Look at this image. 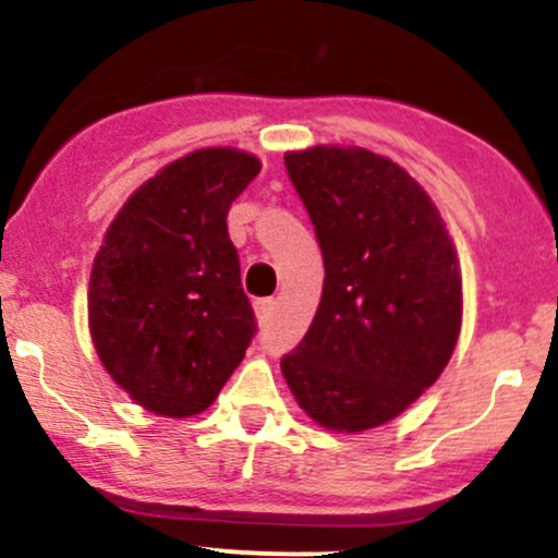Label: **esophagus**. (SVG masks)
<instances>
[{"label":"esophagus","mask_w":558,"mask_h":558,"mask_svg":"<svg viewBox=\"0 0 558 558\" xmlns=\"http://www.w3.org/2000/svg\"><path fill=\"white\" fill-rule=\"evenodd\" d=\"M274 308H277V300H274V298L255 300V313H258V322H260V324H266L268 318L274 316Z\"/></svg>","instance_id":"1"}]
</instances>
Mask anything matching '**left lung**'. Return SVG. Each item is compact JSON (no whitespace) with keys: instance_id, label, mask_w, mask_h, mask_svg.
Segmentation results:
<instances>
[{"instance_id":"8db88e82","label":"left lung","mask_w":558,"mask_h":558,"mask_svg":"<svg viewBox=\"0 0 558 558\" xmlns=\"http://www.w3.org/2000/svg\"><path fill=\"white\" fill-rule=\"evenodd\" d=\"M324 255V290L281 374L324 427L396 418L442 374L461 329V274L446 223L398 162L361 147L287 153Z\"/></svg>"}]
</instances>
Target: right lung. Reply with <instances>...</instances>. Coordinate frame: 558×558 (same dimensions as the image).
<instances>
[{
	"label": "right lung",
	"instance_id": "right-lung-1",
	"mask_svg": "<svg viewBox=\"0 0 558 558\" xmlns=\"http://www.w3.org/2000/svg\"><path fill=\"white\" fill-rule=\"evenodd\" d=\"M258 171V158L229 147L171 162L129 197L94 258V348L155 414L208 409L258 331L227 227Z\"/></svg>",
	"mask_w": 558,
	"mask_h": 558
}]
</instances>
